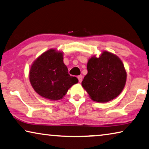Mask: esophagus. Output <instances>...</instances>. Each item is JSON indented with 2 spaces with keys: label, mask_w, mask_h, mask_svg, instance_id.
<instances>
[{
  "label": "esophagus",
  "mask_w": 149,
  "mask_h": 149,
  "mask_svg": "<svg viewBox=\"0 0 149 149\" xmlns=\"http://www.w3.org/2000/svg\"><path fill=\"white\" fill-rule=\"evenodd\" d=\"M77 79H78L79 82H81V81H82V79H83V76H82L81 75H78V76H77Z\"/></svg>",
  "instance_id": "esophagus-1"
}]
</instances>
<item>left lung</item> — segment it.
Here are the masks:
<instances>
[{
  "mask_svg": "<svg viewBox=\"0 0 149 149\" xmlns=\"http://www.w3.org/2000/svg\"><path fill=\"white\" fill-rule=\"evenodd\" d=\"M88 74L81 85L92 100L106 102L120 94L125 86L126 72L123 62L112 53L104 52L92 57L87 64Z\"/></svg>",
  "mask_w": 149,
  "mask_h": 149,
  "instance_id": "1",
  "label": "left lung"
}]
</instances>
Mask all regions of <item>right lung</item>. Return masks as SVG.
Instances as JSON below:
<instances>
[{
    "label": "right lung",
    "mask_w": 149,
    "mask_h": 149,
    "mask_svg": "<svg viewBox=\"0 0 149 149\" xmlns=\"http://www.w3.org/2000/svg\"><path fill=\"white\" fill-rule=\"evenodd\" d=\"M29 79L35 92L47 99L57 100L63 97L68 89L78 82L76 77L68 74L63 63V53L49 49L33 62Z\"/></svg>",
    "instance_id": "add662e5"
}]
</instances>
